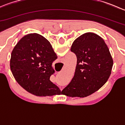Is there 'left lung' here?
Listing matches in <instances>:
<instances>
[{"mask_svg": "<svg viewBox=\"0 0 125 125\" xmlns=\"http://www.w3.org/2000/svg\"><path fill=\"white\" fill-rule=\"evenodd\" d=\"M71 51L77 57L75 74L62 94L85 97L99 90L108 80L113 58L104 40L93 32H86L75 39Z\"/></svg>", "mask_w": 125, "mask_h": 125, "instance_id": "left-lung-1", "label": "left lung"}]
</instances>
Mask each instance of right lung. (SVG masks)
Returning <instances> with one entry per match:
<instances>
[{
  "label": "right lung",
  "mask_w": 125,
  "mask_h": 125,
  "mask_svg": "<svg viewBox=\"0 0 125 125\" xmlns=\"http://www.w3.org/2000/svg\"><path fill=\"white\" fill-rule=\"evenodd\" d=\"M57 56L50 42L37 33L22 37L14 48L10 69L17 82L37 96L60 95L59 88L50 80L54 73L52 62Z\"/></svg>",
  "instance_id": "1"
}]
</instances>
